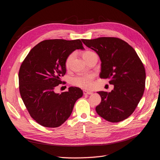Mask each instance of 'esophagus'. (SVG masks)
<instances>
[{
	"label": "esophagus",
	"instance_id": "34e87169",
	"mask_svg": "<svg viewBox=\"0 0 160 160\" xmlns=\"http://www.w3.org/2000/svg\"><path fill=\"white\" fill-rule=\"evenodd\" d=\"M92 92L91 91H87V90H83V94L84 95H90L92 94Z\"/></svg>",
	"mask_w": 160,
	"mask_h": 160
}]
</instances>
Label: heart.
Here are the masks:
<instances>
[{
  "mask_svg": "<svg viewBox=\"0 0 160 160\" xmlns=\"http://www.w3.org/2000/svg\"><path fill=\"white\" fill-rule=\"evenodd\" d=\"M94 53L91 51H86L83 53V58L85 59L91 54ZM73 54L68 55L65 61V67L67 68L70 67L71 61L73 59ZM94 79V75L93 74H82L78 75L71 79V84L73 85L79 87L82 89H90L93 85V80Z\"/></svg>",
  "mask_w": 160,
  "mask_h": 160,
  "instance_id": "obj_1",
  "label": "heart"
}]
</instances>
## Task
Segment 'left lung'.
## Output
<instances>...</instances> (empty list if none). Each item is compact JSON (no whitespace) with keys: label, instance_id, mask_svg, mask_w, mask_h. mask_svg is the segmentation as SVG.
<instances>
[{"label":"left lung","instance_id":"8db88e82","mask_svg":"<svg viewBox=\"0 0 160 160\" xmlns=\"http://www.w3.org/2000/svg\"><path fill=\"white\" fill-rule=\"evenodd\" d=\"M99 56V77L114 84L110 92L98 93L101 102L96 107L99 116L112 123L123 121L132 114L142 99L145 87L146 73L142 61L132 46L117 37L82 39Z\"/></svg>","mask_w":160,"mask_h":160}]
</instances>
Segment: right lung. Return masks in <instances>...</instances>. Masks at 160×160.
Here are the masks:
<instances>
[{"mask_svg": "<svg viewBox=\"0 0 160 160\" xmlns=\"http://www.w3.org/2000/svg\"><path fill=\"white\" fill-rule=\"evenodd\" d=\"M77 49L83 50L80 39L44 40L35 46L18 72L21 98L30 116L39 125L55 128L71 115L75 102L82 96L79 88L71 87L61 94L54 92L66 73L65 61Z\"/></svg>", "mask_w": 160, "mask_h": 160, "instance_id": "right-lung-1", "label": "right lung"}]
</instances>
